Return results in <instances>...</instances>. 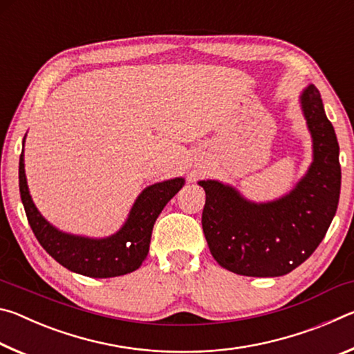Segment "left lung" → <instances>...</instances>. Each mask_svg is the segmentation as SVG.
Segmentation results:
<instances>
[{"label":"left lung","mask_w":354,"mask_h":354,"mask_svg":"<svg viewBox=\"0 0 354 354\" xmlns=\"http://www.w3.org/2000/svg\"><path fill=\"white\" fill-rule=\"evenodd\" d=\"M299 106L313 137V162L289 194L254 203L217 179L198 181L206 192L201 223L209 250L232 273H290L319 247L337 211L339 143L314 84L299 95Z\"/></svg>","instance_id":"8db88e82"}]
</instances>
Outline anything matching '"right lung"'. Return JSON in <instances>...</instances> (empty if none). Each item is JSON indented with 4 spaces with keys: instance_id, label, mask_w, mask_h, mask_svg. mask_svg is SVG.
Instances as JSON below:
<instances>
[{
    "instance_id": "right-lung-1",
    "label": "right lung",
    "mask_w": 354,
    "mask_h": 354,
    "mask_svg": "<svg viewBox=\"0 0 354 354\" xmlns=\"http://www.w3.org/2000/svg\"><path fill=\"white\" fill-rule=\"evenodd\" d=\"M25 139H23V147H25ZM19 181L21 203L25 206L28 221L41 247L70 272L91 278L122 277L142 266L148 256L156 218L185 183L184 178H173L148 185L137 196L128 218L117 232L107 237L93 239L68 234L57 230L39 212L29 194L23 149Z\"/></svg>"
}]
</instances>
